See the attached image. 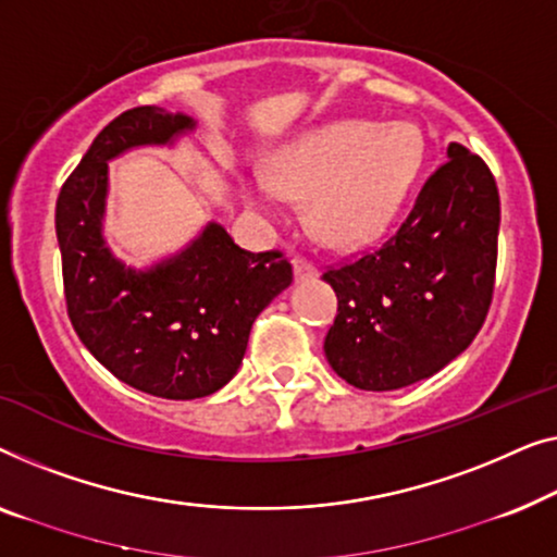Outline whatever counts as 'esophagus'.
<instances>
[{
	"label": "esophagus",
	"instance_id": "esophagus-1",
	"mask_svg": "<svg viewBox=\"0 0 557 557\" xmlns=\"http://www.w3.org/2000/svg\"><path fill=\"white\" fill-rule=\"evenodd\" d=\"M293 270H295V280H312V277H318L315 264H312L310 260H305V257H300V255L293 257Z\"/></svg>",
	"mask_w": 557,
	"mask_h": 557
}]
</instances>
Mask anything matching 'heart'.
Returning a JSON list of instances; mask_svg holds the SVG:
<instances>
[{
    "label": "heart",
    "instance_id": "1",
    "mask_svg": "<svg viewBox=\"0 0 557 557\" xmlns=\"http://www.w3.org/2000/svg\"><path fill=\"white\" fill-rule=\"evenodd\" d=\"M421 138L404 123L333 121L272 156L270 176L245 182L247 199L277 216L285 197L308 199V219L327 245L373 237L419 171Z\"/></svg>",
    "mask_w": 557,
    "mask_h": 557
}]
</instances>
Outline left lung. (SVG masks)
Listing matches in <instances>:
<instances>
[{"label":"left lung","mask_w":557,"mask_h":557,"mask_svg":"<svg viewBox=\"0 0 557 557\" xmlns=\"http://www.w3.org/2000/svg\"><path fill=\"white\" fill-rule=\"evenodd\" d=\"M401 224L323 280L338 295L325 358L350 386L394 391L467 350L495 293L499 194L487 163L449 144Z\"/></svg>","instance_id":"left-lung-1"}]
</instances>
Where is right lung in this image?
I'll use <instances>...</instances> for the list:
<instances>
[{
	"label": "right lung",
	"mask_w": 557,
	"mask_h": 557,
	"mask_svg": "<svg viewBox=\"0 0 557 557\" xmlns=\"http://www.w3.org/2000/svg\"><path fill=\"white\" fill-rule=\"evenodd\" d=\"M184 113L140 106L98 133L62 184L54 230L67 315L83 346L144 394L191 401L226 386L257 315L293 282L280 249L247 252L211 222L184 252L151 270L125 268L103 239L108 161L191 131Z\"/></svg>",
	"instance_id": "right-lung-1"
}]
</instances>
